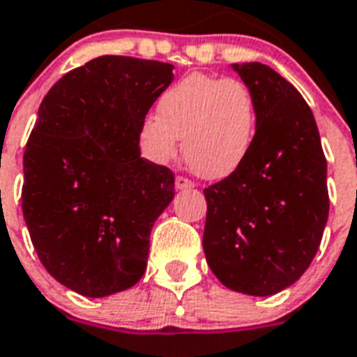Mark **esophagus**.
Wrapping results in <instances>:
<instances>
[{
    "label": "esophagus",
    "mask_w": 357,
    "mask_h": 357,
    "mask_svg": "<svg viewBox=\"0 0 357 357\" xmlns=\"http://www.w3.org/2000/svg\"><path fill=\"white\" fill-rule=\"evenodd\" d=\"M175 186H176V190H188V188H193L195 184H193L190 178H186V176H176Z\"/></svg>",
    "instance_id": "obj_1"
}]
</instances>
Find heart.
Returning a JSON list of instances; mask_svg holds the SVG:
<instances>
[{"mask_svg": "<svg viewBox=\"0 0 357 357\" xmlns=\"http://www.w3.org/2000/svg\"><path fill=\"white\" fill-rule=\"evenodd\" d=\"M258 127L255 93L245 82L208 73H190L164 90L156 116L142 119V155L156 165L181 153L197 175L225 178L247 162Z\"/></svg>", "mask_w": 357, "mask_h": 357, "instance_id": "1", "label": "heart"}]
</instances>
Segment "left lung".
<instances>
[{
	"label": "left lung",
	"instance_id": "8db88e82",
	"mask_svg": "<svg viewBox=\"0 0 357 357\" xmlns=\"http://www.w3.org/2000/svg\"><path fill=\"white\" fill-rule=\"evenodd\" d=\"M232 70L255 93L258 127L247 162L204 188L202 249L228 289L269 296L317 255L330 210L326 158L312 108L291 82L259 62Z\"/></svg>",
	"mask_w": 357,
	"mask_h": 357
}]
</instances>
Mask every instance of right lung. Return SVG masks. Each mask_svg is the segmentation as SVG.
<instances>
[{
    "mask_svg": "<svg viewBox=\"0 0 357 357\" xmlns=\"http://www.w3.org/2000/svg\"><path fill=\"white\" fill-rule=\"evenodd\" d=\"M171 81V64L105 55L66 73L40 105L22 210L42 265L79 295H114L144 276L175 176L142 158L138 129Z\"/></svg>",
    "mask_w": 357,
    "mask_h": 357,
    "instance_id": "add662e5",
    "label": "right lung"
}]
</instances>
